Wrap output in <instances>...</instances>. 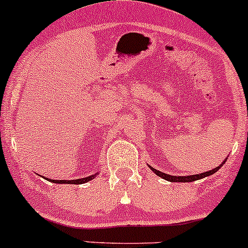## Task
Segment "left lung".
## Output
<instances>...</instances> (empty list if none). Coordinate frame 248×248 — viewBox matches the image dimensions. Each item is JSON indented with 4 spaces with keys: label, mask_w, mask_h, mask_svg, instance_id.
Instances as JSON below:
<instances>
[{
    "label": "left lung",
    "mask_w": 248,
    "mask_h": 248,
    "mask_svg": "<svg viewBox=\"0 0 248 248\" xmlns=\"http://www.w3.org/2000/svg\"><path fill=\"white\" fill-rule=\"evenodd\" d=\"M224 163V162H223ZM222 163V165H223ZM221 166H218V167L214 168V170H208V172H204V173H201V174H195V175H188V177H177V175H170V174H166V173H162L160 172V170H155V168L150 167V170H153L154 173H156L159 177L163 178V179L168 180V181H173V183H186V181H195V180H198V179H202V178H205V177H209V175L214 174L215 172H217V170H219V168L222 167Z\"/></svg>",
    "instance_id": "1"
}]
</instances>
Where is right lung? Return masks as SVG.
<instances>
[{
	"mask_svg": "<svg viewBox=\"0 0 248 248\" xmlns=\"http://www.w3.org/2000/svg\"><path fill=\"white\" fill-rule=\"evenodd\" d=\"M94 177H95V175H91V177L82 178V179H76V180H53V179H48V181H51V183H56V184H76V185H78V184H83V183H87V181L92 180ZM46 179H47V178H46Z\"/></svg>",
	"mask_w": 248,
	"mask_h": 248,
	"instance_id": "right-lung-1",
	"label": "right lung"
}]
</instances>
